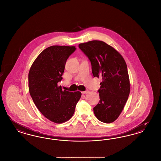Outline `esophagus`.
I'll return each mask as SVG.
<instances>
[{"instance_id":"esophagus-1","label":"esophagus","mask_w":161,"mask_h":161,"mask_svg":"<svg viewBox=\"0 0 161 161\" xmlns=\"http://www.w3.org/2000/svg\"><path fill=\"white\" fill-rule=\"evenodd\" d=\"M89 90H86V91H84V92H82L81 93H82V94H87V93H89Z\"/></svg>"}]
</instances>
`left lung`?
Here are the masks:
<instances>
[{
  "mask_svg": "<svg viewBox=\"0 0 161 161\" xmlns=\"http://www.w3.org/2000/svg\"><path fill=\"white\" fill-rule=\"evenodd\" d=\"M79 48L89 58L94 77H101L100 100L93 108L102 122H113L120 116L130 93L127 65L122 56L103 41L93 40L80 44Z\"/></svg>",
  "mask_w": 161,
  "mask_h": 161,
  "instance_id": "obj_1",
  "label": "left lung"
}]
</instances>
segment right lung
Wrapping results in <instances>:
<instances>
[{
	"label": "right lung",
	"mask_w": 161,
	"mask_h": 161,
	"mask_svg": "<svg viewBox=\"0 0 161 161\" xmlns=\"http://www.w3.org/2000/svg\"><path fill=\"white\" fill-rule=\"evenodd\" d=\"M75 46L53 45L41 52L29 72V90L33 103L47 119L56 123L69 120L81 93L62 90L58 82Z\"/></svg>",
	"instance_id": "1"
}]
</instances>
